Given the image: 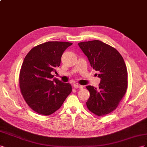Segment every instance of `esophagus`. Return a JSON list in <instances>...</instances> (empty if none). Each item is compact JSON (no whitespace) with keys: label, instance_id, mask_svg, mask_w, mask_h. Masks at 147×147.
I'll list each match as a JSON object with an SVG mask.
<instances>
[{"label":"esophagus","instance_id":"esophagus-1","mask_svg":"<svg viewBox=\"0 0 147 147\" xmlns=\"http://www.w3.org/2000/svg\"><path fill=\"white\" fill-rule=\"evenodd\" d=\"M74 88H79V89H82V88H83L82 86L79 85V84H74Z\"/></svg>","mask_w":147,"mask_h":147}]
</instances>
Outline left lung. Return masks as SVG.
<instances>
[{"instance_id": "8db88e82", "label": "left lung", "mask_w": 147, "mask_h": 147, "mask_svg": "<svg viewBox=\"0 0 147 147\" xmlns=\"http://www.w3.org/2000/svg\"><path fill=\"white\" fill-rule=\"evenodd\" d=\"M78 45L101 79L98 89L86 86L90 92L87 107L97 116L109 114L118 107L127 90V71L123 58L116 49L98 40Z\"/></svg>"}]
</instances>
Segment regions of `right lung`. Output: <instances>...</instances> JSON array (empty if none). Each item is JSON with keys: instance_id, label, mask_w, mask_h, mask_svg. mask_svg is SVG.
<instances>
[{"instance_id": "add662e5", "label": "right lung", "mask_w": 147, "mask_h": 147, "mask_svg": "<svg viewBox=\"0 0 147 147\" xmlns=\"http://www.w3.org/2000/svg\"><path fill=\"white\" fill-rule=\"evenodd\" d=\"M72 44L47 42L32 48L24 58L19 77L20 90L28 106L39 114L47 116L55 112L72 91L70 84L52 74L60 66L65 50Z\"/></svg>"}]
</instances>
